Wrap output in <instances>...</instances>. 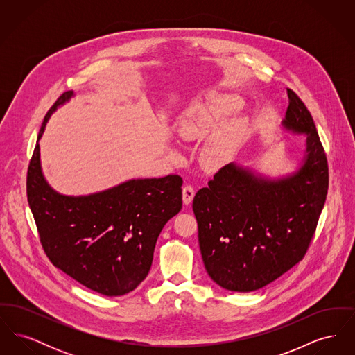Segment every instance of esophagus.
Returning a JSON list of instances; mask_svg holds the SVG:
<instances>
[{"mask_svg": "<svg viewBox=\"0 0 355 355\" xmlns=\"http://www.w3.org/2000/svg\"><path fill=\"white\" fill-rule=\"evenodd\" d=\"M194 194H196V191H194L193 186H184V189H182V201H184V203L189 205V203L191 202L193 198H194Z\"/></svg>", "mask_w": 355, "mask_h": 355, "instance_id": "1", "label": "esophagus"}]
</instances>
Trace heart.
<instances>
[{"label": "heart", "mask_w": 355, "mask_h": 355, "mask_svg": "<svg viewBox=\"0 0 355 355\" xmlns=\"http://www.w3.org/2000/svg\"><path fill=\"white\" fill-rule=\"evenodd\" d=\"M241 106L242 100L238 96L213 93L202 101L190 103L180 116L175 132L186 142L202 141L212 133L201 157L205 169H220L234 155L245 132V119L234 117L223 121L220 126L217 125L225 117L238 112Z\"/></svg>", "instance_id": "b5f03b06"}]
</instances>
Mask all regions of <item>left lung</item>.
Segmentation results:
<instances>
[{
	"label": "left lung",
	"mask_w": 355,
	"mask_h": 355,
	"mask_svg": "<svg viewBox=\"0 0 355 355\" xmlns=\"http://www.w3.org/2000/svg\"><path fill=\"white\" fill-rule=\"evenodd\" d=\"M287 97L282 126L306 135L300 168L269 178L232 162L193 200L205 269L230 291L266 286L302 261L326 201L329 166L320 135L302 100L291 89Z\"/></svg>",
	"instance_id": "left-lung-1"
}]
</instances>
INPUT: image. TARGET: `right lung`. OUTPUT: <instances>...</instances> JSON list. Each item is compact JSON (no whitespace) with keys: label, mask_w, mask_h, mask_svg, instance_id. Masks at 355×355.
Masks as SVG:
<instances>
[{"label":"right lung","mask_w":355,"mask_h":355,"mask_svg":"<svg viewBox=\"0 0 355 355\" xmlns=\"http://www.w3.org/2000/svg\"><path fill=\"white\" fill-rule=\"evenodd\" d=\"M64 93L45 116L38 141ZM182 178H138L89 196H64L46 182L37 142L26 193L41 245L51 263L81 285L107 297L135 290L148 275L157 238L182 209Z\"/></svg>","instance_id":"1"}]
</instances>
